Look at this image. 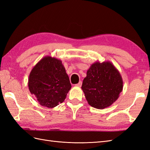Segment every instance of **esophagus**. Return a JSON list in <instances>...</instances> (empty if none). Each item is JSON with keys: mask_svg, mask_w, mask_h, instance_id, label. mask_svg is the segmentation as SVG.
Masks as SVG:
<instances>
[{"mask_svg": "<svg viewBox=\"0 0 150 150\" xmlns=\"http://www.w3.org/2000/svg\"><path fill=\"white\" fill-rule=\"evenodd\" d=\"M82 81H80V82H79V83H78V84H75V86H79V87H81V86H82Z\"/></svg>", "mask_w": 150, "mask_h": 150, "instance_id": "34e87169", "label": "esophagus"}]
</instances>
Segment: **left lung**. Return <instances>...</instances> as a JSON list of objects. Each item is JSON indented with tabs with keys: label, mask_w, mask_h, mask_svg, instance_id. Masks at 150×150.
Instances as JSON below:
<instances>
[{
	"label": "left lung",
	"mask_w": 150,
	"mask_h": 150,
	"mask_svg": "<svg viewBox=\"0 0 150 150\" xmlns=\"http://www.w3.org/2000/svg\"><path fill=\"white\" fill-rule=\"evenodd\" d=\"M122 86V77L118 70L111 62H104L91 66L82 89L91 106L104 109L117 99Z\"/></svg>",
	"instance_id": "obj_1"
}]
</instances>
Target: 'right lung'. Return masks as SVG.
<instances>
[{"label": "right lung", "mask_w": 150, "mask_h": 150, "mask_svg": "<svg viewBox=\"0 0 150 150\" xmlns=\"http://www.w3.org/2000/svg\"><path fill=\"white\" fill-rule=\"evenodd\" d=\"M28 86L39 104L47 108L62 103L71 88L62 62L50 57L41 59L31 70Z\"/></svg>", "instance_id": "right-lung-1"}]
</instances>
